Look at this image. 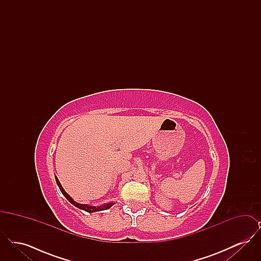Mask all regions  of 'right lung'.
<instances>
[{
    "label": "right lung",
    "instance_id": "right-lung-1",
    "mask_svg": "<svg viewBox=\"0 0 261 261\" xmlns=\"http://www.w3.org/2000/svg\"><path fill=\"white\" fill-rule=\"evenodd\" d=\"M55 178H56L57 185H58L59 188H60V190H61L62 195L66 198V199H67L70 203H72L74 206L78 207V208H80V210H82V211H87L89 213H93V212H97V211H106V210L111 208L112 205L115 203L114 201H111V202H107V203H105V204L98 205V206L90 205V204H85V203H79V202L75 201L74 199H72V198H71V197H70V196H69V195L64 191V189L62 188V184H61V182L59 181L58 177H57V176H55Z\"/></svg>",
    "mask_w": 261,
    "mask_h": 261
}]
</instances>
